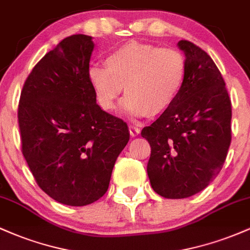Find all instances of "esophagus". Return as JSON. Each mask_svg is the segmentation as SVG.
I'll return each instance as SVG.
<instances>
[{"label": "esophagus", "instance_id": "34e87169", "mask_svg": "<svg viewBox=\"0 0 250 250\" xmlns=\"http://www.w3.org/2000/svg\"><path fill=\"white\" fill-rule=\"evenodd\" d=\"M129 133H130L131 136L135 137L141 133V129H140L139 127H136V125H129Z\"/></svg>", "mask_w": 250, "mask_h": 250}]
</instances>
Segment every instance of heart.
I'll return each instance as SVG.
<instances>
[{
  "label": "heart",
  "instance_id": "1",
  "mask_svg": "<svg viewBox=\"0 0 250 250\" xmlns=\"http://www.w3.org/2000/svg\"><path fill=\"white\" fill-rule=\"evenodd\" d=\"M186 73L187 62L181 51L131 41L111 50L105 65H91L88 80L102 109L114 110L125 87V110L145 117L160 115L174 104Z\"/></svg>",
  "mask_w": 250,
  "mask_h": 250
}]
</instances>
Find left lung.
I'll return each instance as SVG.
<instances>
[{
	"label": "left lung",
	"instance_id": "1",
	"mask_svg": "<svg viewBox=\"0 0 250 250\" xmlns=\"http://www.w3.org/2000/svg\"><path fill=\"white\" fill-rule=\"evenodd\" d=\"M187 73L174 104L141 135L151 148L147 173L155 193L185 199L219 175L231 141V102L211 57L182 40Z\"/></svg>",
	"mask_w": 250,
	"mask_h": 250
}]
</instances>
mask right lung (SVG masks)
Returning a JSON list of instances; mask_svg holds the SVG:
<instances>
[{
	"instance_id": "right-lung-1",
	"label": "right lung",
	"mask_w": 250,
	"mask_h": 250,
	"mask_svg": "<svg viewBox=\"0 0 250 250\" xmlns=\"http://www.w3.org/2000/svg\"><path fill=\"white\" fill-rule=\"evenodd\" d=\"M91 39L71 35L45 54L25 80L17 113L22 154L36 183L74 207L105 194L129 141L127 123L96 103L88 80Z\"/></svg>"
}]
</instances>
